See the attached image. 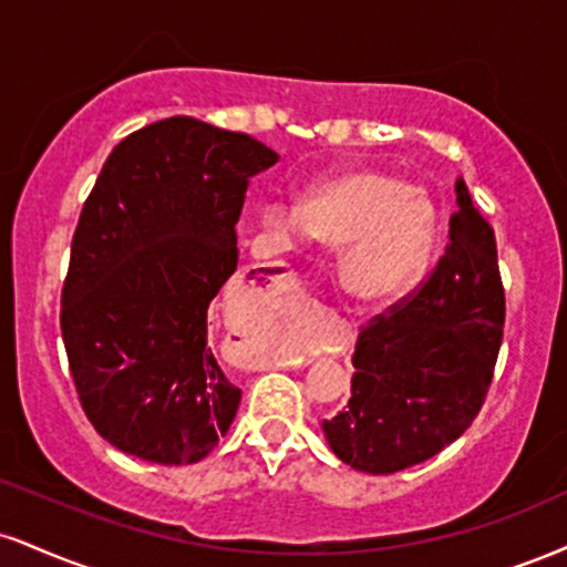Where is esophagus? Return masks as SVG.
Here are the masks:
<instances>
[{"label":"esophagus","instance_id":"1","mask_svg":"<svg viewBox=\"0 0 567 567\" xmlns=\"http://www.w3.org/2000/svg\"><path fill=\"white\" fill-rule=\"evenodd\" d=\"M285 290H290L292 301H303V292H292V288H288V285H285Z\"/></svg>","mask_w":567,"mask_h":567}]
</instances>
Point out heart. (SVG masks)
Segmentation results:
<instances>
[{
    "label": "heart",
    "instance_id": "heart-1",
    "mask_svg": "<svg viewBox=\"0 0 567 567\" xmlns=\"http://www.w3.org/2000/svg\"><path fill=\"white\" fill-rule=\"evenodd\" d=\"M266 227L282 243L319 237L348 245L343 282L364 301H393L417 282L435 240L433 208L395 176L351 172L322 184L303 206L271 200Z\"/></svg>",
    "mask_w": 567,
    "mask_h": 567
}]
</instances>
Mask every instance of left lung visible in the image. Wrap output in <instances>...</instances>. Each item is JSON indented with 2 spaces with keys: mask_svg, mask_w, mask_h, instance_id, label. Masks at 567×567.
I'll return each mask as SVG.
<instances>
[{
  "mask_svg": "<svg viewBox=\"0 0 567 567\" xmlns=\"http://www.w3.org/2000/svg\"><path fill=\"white\" fill-rule=\"evenodd\" d=\"M502 336L494 229L456 179V210L435 269L361 327L349 404L322 422L338 460L391 475L443 452L481 412Z\"/></svg>",
  "mask_w": 567,
  "mask_h": 567,
  "instance_id": "1",
  "label": "left lung"
}]
</instances>
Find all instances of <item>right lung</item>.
Instances as JSON below:
<instances>
[{
  "label": "right lung",
  "mask_w": 567,
  "mask_h": 567,
  "mask_svg": "<svg viewBox=\"0 0 567 567\" xmlns=\"http://www.w3.org/2000/svg\"><path fill=\"white\" fill-rule=\"evenodd\" d=\"M279 155L174 115L113 147L81 208L60 330L81 409L102 439L155 465L214 452L240 388L208 343V306L237 269L250 176Z\"/></svg>",
  "instance_id": "obj_1"
}]
</instances>
